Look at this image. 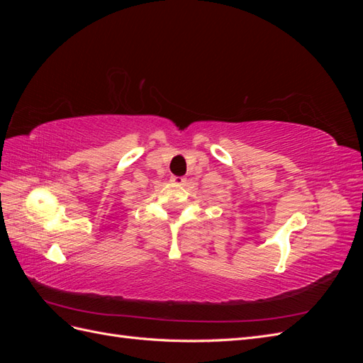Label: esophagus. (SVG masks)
I'll use <instances>...</instances> for the list:
<instances>
[{"label":"esophagus","mask_w":363,"mask_h":363,"mask_svg":"<svg viewBox=\"0 0 363 363\" xmlns=\"http://www.w3.org/2000/svg\"><path fill=\"white\" fill-rule=\"evenodd\" d=\"M171 183L174 186H183V184H186V179L184 177H179V175H172Z\"/></svg>","instance_id":"34e87169"}]
</instances>
